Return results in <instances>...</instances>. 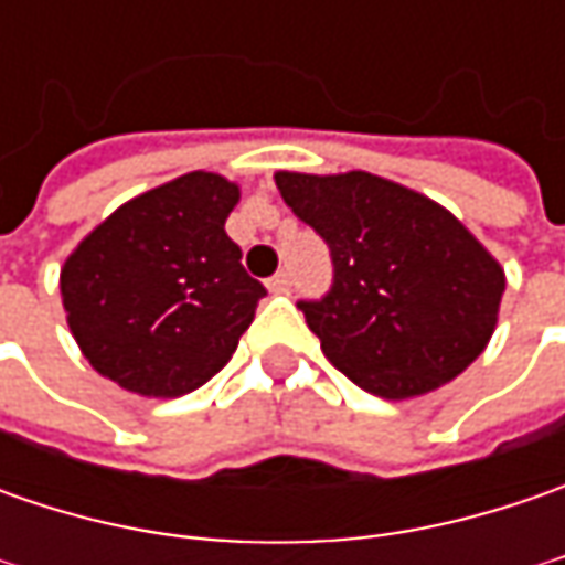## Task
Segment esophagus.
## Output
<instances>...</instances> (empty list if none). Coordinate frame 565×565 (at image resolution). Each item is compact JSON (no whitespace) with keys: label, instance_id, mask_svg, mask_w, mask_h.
I'll use <instances>...</instances> for the list:
<instances>
[{"label":"esophagus","instance_id":"obj_1","mask_svg":"<svg viewBox=\"0 0 565 565\" xmlns=\"http://www.w3.org/2000/svg\"><path fill=\"white\" fill-rule=\"evenodd\" d=\"M267 289H270L273 295H286V292H289V289H292V276H289V273H286V270L276 273L270 282H267Z\"/></svg>","mask_w":565,"mask_h":565}]
</instances>
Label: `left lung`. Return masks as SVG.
<instances>
[{"instance_id":"8db88e82","label":"left lung","mask_w":565,"mask_h":565,"mask_svg":"<svg viewBox=\"0 0 565 565\" xmlns=\"http://www.w3.org/2000/svg\"><path fill=\"white\" fill-rule=\"evenodd\" d=\"M273 179L295 216L330 245V292L298 308L352 383L412 399L484 352L507 276L446 206L371 172Z\"/></svg>"}]
</instances>
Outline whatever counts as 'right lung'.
I'll list each match as a JSON object with an SVG mask.
<instances>
[{
    "label": "right lung",
    "instance_id": "add662e5",
    "mask_svg": "<svg viewBox=\"0 0 565 565\" xmlns=\"http://www.w3.org/2000/svg\"><path fill=\"white\" fill-rule=\"evenodd\" d=\"M235 204V182L188 172L121 204L68 254L62 305L97 374L175 399L226 367L267 295L226 235Z\"/></svg>",
    "mask_w": 565,
    "mask_h": 565
}]
</instances>
